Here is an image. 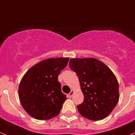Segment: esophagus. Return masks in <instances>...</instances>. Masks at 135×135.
I'll return each instance as SVG.
<instances>
[{
	"label": "esophagus",
	"instance_id": "esophagus-1",
	"mask_svg": "<svg viewBox=\"0 0 135 135\" xmlns=\"http://www.w3.org/2000/svg\"><path fill=\"white\" fill-rule=\"evenodd\" d=\"M73 95H74V91L72 90L71 91H70V93H69V95H68V96H69V98H71L73 96Z\"/></svg>",
	"mask_w": 135,
	"mask_h": 135
}]
</instances>
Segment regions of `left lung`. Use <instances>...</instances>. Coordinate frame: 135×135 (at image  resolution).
I'll return each mask as SVG.
<instances>
[{
  "mask_svg": "<svg viewBox=\"0 0 135 135\" xmlns=\"http://www.w3.org/2000/svg\"><path fill=\"white\" fill-rule=\"evenodd\" d=\"M69 66L80 80L84 102L77 106L83 117L97 121L107 118L119 100V84L111 70L95 58H73Z\"/></svg>",
  "mask_w": 135,
  "mask_h": 135,
  "instance_id": "1",
  "label": "left lung"
}]
</instances>
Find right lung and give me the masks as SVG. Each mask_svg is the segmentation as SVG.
Here are the masks:
<instances>
[{
    "label": "right lung",
    "instance_id": "add662e5",
    "mask_svg": "<svg viewBox=\"0 0 135 135\" xmlns=\"http://www.w3.org/2000/svg\"><path fill=\"white\" fill-rule=\"evenodd\" d=\"M69 57L50 58L28 69L19 86V98L28 115L38 120L59 115L66 96L61 92L58 76Z\"/></svg>",
    "mask_w": 135,
    "mask_h": 135
}]
</instances>
